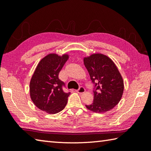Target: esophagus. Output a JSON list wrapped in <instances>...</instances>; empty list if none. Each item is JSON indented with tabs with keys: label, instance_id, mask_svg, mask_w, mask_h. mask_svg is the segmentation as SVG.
Listing matches in <instances>:
<instances>
[{
	"label": "esophagus",
	"instance_id": "34e87169",
	"mask_svg": "<svg viewBox=\"0 0 151 151\" xmlns=\"http://www.w3.org/2000/svg\"><path fill=\"white\" fill-rule=\"evenodd\" d=\"M76 92L79 93V94H83V93H84L85 92V88L83 87H81L78 90H76Z\"/></svg>",
	"mask_w": 151,
	"mask_h": 151
}]
</instances>
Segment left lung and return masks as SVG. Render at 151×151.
Instances as JSON below:
<instances>
[{"label":"left lung","mask_w":151,"mask_h":151,"mask_svg":"<svg viewBox=\"0 0 151 151\" xmlns=\"http://www.w3.org/2000/svg\"><path fill=\"white\" fill-rule=\"evenodd\" d=\"M95 84L94 99L86 107L95 113H105L118 105L124 92V81L116 64L108 56L93 54L83 59Z\"/></svg>","instance_id":"1"}]
</instances>
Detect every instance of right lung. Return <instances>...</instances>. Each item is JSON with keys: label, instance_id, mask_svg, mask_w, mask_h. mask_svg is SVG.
I'll return each instance as SVG.
<instances>
[{"label": "right lung", "instance_id": "add662e5", "mask_svg": "<svg viewBox=\"0 0 151 151\" xmlns=\"http://www.w3.org/2000/svg\"><path fill=\"white\" fill-rule=\"evenodd\" d=\"M68 58L66 54H47L40 61L31 78V99L37 108L47 114L58 113L67 104L70 93L63 91L64 83L58 75Z\"/></svg>", "mask_w": 151, "mask_h": 151}]
</instances>
